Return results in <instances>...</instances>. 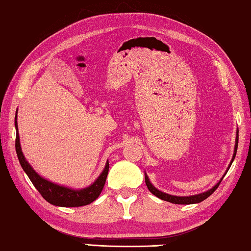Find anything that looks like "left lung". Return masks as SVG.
<instances>
[{"instance_id":"8db88e82","label":"left lung","mask_w":251,"mask_h":251,"mask_svg":"<svg viewBox=\"0 0 251 251\" xmlns=\"http://www.w3.org/2000/svg\"><path fill=\"white\" fill-rule=\"evenodd\" d=\"M237 148H238V132H237V137H236V143H235V150H234V155H232V159L230 161V164L228 166V169L226 171V173L228 172V170H229L230 165L232 162L235 160V156H236V153H237ZM225 173V175H226ZM224 175V176H225ZM223 176V178H224ZM146 184L149 188V191H150L153 195H155L156 197H159V199L166 201H170V203H173V204H181V205H188V204H196V203H201V201H203L204 200L207 199L210 195L213 194V193L216 191V188L219 186V184H221L222 179L219 181L216 185H215L213 188H210L209 191H206L204 193H201V194H197V195H192V196H174V195H170V194H166V193H163L157 190L154 186L152 185L150 179H149L148 175L146 174Z\"/></svg>"}]
</instances>
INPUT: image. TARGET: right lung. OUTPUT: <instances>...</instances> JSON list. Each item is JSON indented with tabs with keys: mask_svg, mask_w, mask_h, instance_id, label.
Here are the masks:
<instances>
[{
	"mask_svg": "<svg viewBox=\"0 0 251 251\" xmlns=\"http://www.w3.org/2000/svg\"><path fill=\"white\" fill-rule=\"evenodd\" d=\"M17 117L15 116V128H16V140H15V149L16 154L19 157L21 166L23 168L24 172L27 174L30 182L36 187V190L41 193V195L45 199L48 203L60 207H79V206H85L92 203V201L98 199L101 191L104 186L105 179L109 172V162L105 163L104 170L99 175V177L91 184L90 186L81 190H73L65 186L57 185L47 179L43 178L41 175L35 172L34 169L26 161L25 156L22 152L19 129H17Z\"/></svg>",
	"mask_w": 251,
	"mask_h": 251,
	"instance_id": "obj_1",
	"label": "right lung"
}]
</instances>
